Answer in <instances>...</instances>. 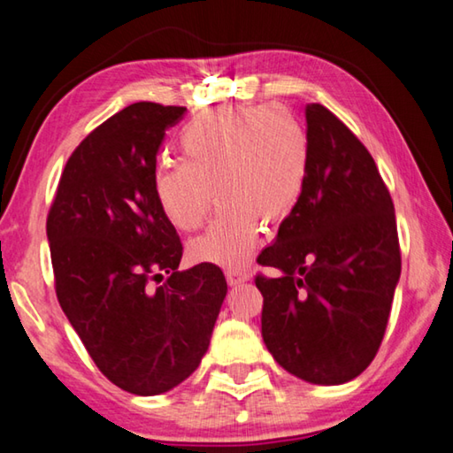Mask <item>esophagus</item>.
<instances>
[{"instance_id": "obj_1", "label": "esophagus", "mask_w": 453, "mask_h": 453, "mask_svg": "<svg viewBox=\"0 0 453 453\" xmlns=\"http://www.w3.org/2000/svg\"><path fill=\"white\" fill-rule=\"evenodd\" d=\"M226 278H227L229 286H242V283L250 281V273L243 272V270H227Z\"/></svg>"}]
</instances>
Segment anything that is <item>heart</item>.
<instances>
[{
  "mask_svg": "<svg viewBox=\"0 0 453 453\" xmlns=\"http://www.w3.org/2000/svg\"><path fill=\"white\" fill-rule=\"evenodd\" d=\"M181 162L159 164L153 196L175 229L194 232L219 210L194 256L224 267H243L262 224L289 218L310 173V140L294 113L280 105H229L199 113L178 137Z\"/></svg>",
  "mask_w": 453,
  "mask_h": 453,
  "instance_id": "obj_1",
  "label": "heart"
}]
</instances>
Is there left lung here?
I'll use <instances>...</instances> for the list:
<instances>
[{
	"label": "left lung",
	"mask_w": 453,
	"mask_h": 453,
	"mask_svg": "<svg viewBox=\"0 0 453 453\" xmlns=\"http://www.w3.org/2000/svg\"><path fill=\"white\" fill-rule=\"evenodd\" d=\"M310 173L278 237L257 256L262 335L296 378L340 386L380 349L402 273L392 196L365 145L319 104L305 105Z\"/></svg>",
	"instance_id": "8db88e82"
}]
</instances>
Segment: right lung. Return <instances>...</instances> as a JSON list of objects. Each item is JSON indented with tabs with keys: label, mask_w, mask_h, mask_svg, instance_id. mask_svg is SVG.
<instances>
[{
	"label": "right lung",
	"mask_w": 453,
	"mask_h": 453,
	"mask_svg": "<svg viewBox=\"0 0 453 453\" xmlns=\"http://www.w3.org/2000/svg\"><path fill=\"white\" fill-rule=\"evenodd\" d=\"M183 113L137 102L105 119L67 159L48 216L61 310L99 372L135 395L197 370L227 294L218 265L178 272L180 235L153 196L159 145Z\"/></svg>",
	"instance_id": "obj_1"
}]
</instances>
